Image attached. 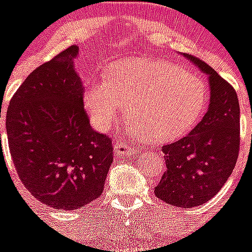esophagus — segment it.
<instances>
[{
    "label": "esophagus",
    "mask_w": 252,
    "mask_h": 252,
    "mask_svg": "<svg viewBox=\"0 0 252 252\" xmlns=\"http://www.w3.org/2000/svg\"><path fill=\"white\" fill-rule=\"evenodd\" d=\"M137 153V149L132 148L124 141H116L115 142V155L117 158L121 157H132Z\"/></svg>",
    "instance_id": "obj_1"
}]
</instances>
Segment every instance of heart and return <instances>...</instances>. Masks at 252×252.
<instances>
[{"instance_id": "1", "label": "heart", "mask_w": 252, "mask_h": 252, "mask_svg": "<svg viewBox=\"0 0 252 252\" xmlns=\"http://www.w3.org/2000/svg\"><path fill=\"white\" fill-rule=\"evenodd\" d=\"M204 86L197 75L159 60H124L107 70L106 82L87 83L83 103L92 125L107 131L124 104L127 126L151 144L174 140L201 116Z\"/></svg>"}]
</instances>
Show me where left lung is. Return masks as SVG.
Returning <instances> with one entry per match:
<instances>
[{
  "label": "left lung",
  "mask_w": 252,
  "mask_h": 252,
  "mask_svg": "<svg viewBox=\"0 0 252 252\" xmlns=\"http://www.w3.org/2000/svg\"><path fill=\"white\" fill-rule=\"evenodd\" d=\"M183 55L208 75L209 106L187 136L162 146L166 170L155 195L171 206L193 208L215 197L232 174L240 149V104L233 87L215 69Z\"/></svg>",
  "instance_id": "left-lung-1"
}]
</instances>
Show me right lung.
Masks as SVG:
<instances>
[{"label":"right lung","mask_w":252,"mask_h":252,"mask_svg":"<svg viewBox=\"0 0 252 252\" xmlns=\"http://www.w3.org/2000/svg\"><path fill=\"white\" fill-rule=\"evenodd\" d=\"M72 45L37 66L11 98L6 131L22 184L41 203L74 211L103 192L112 140L95 132L84 111L83 82ZM1 136V135H0Z\"/></svg>","instance_id":"right-lung-1"}]
</instances>
